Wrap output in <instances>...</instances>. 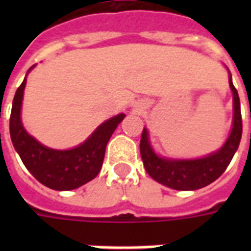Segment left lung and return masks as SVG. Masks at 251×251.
I'll return each instance as SVG.
<instances>
[{"mask_svg":"<svg viewBox=\"0 0 251 251\" xmlns=\"http://www.w3.org/2000/svg\"><path fill=\"white\" fill-rule=\"evenodd\" d=\"M230 88L234 100L232 129L225 145L203 158L194 160H172L157 156L149 144L148 130H142L140 152L148 175L157 183L177 191H194L211 184L221 176L237 152L242 137V117L241 103L237 88L234 87L230 75Z\"/></svg>","mask_w":251,"mask_h":251,"instance_id":"obj_1","label":"left lung"}]
</instances>
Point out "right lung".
I'll use <instances>...</instances> for the list:
<instances>
[{"label":"right lung","mask_w":251,"mask_h":251,"mask_svg":"<svg viewBox=\"0 0 251 251\" xmlns=\"http://www.w3.org/2000/svg\"><path fill=\"white\" fill-rule=\"evenodd\" d=\"M35 66L29 68V71ZM28 71V72H29ZM26 84L25 77L17 88L10 113V138L26 169L41 184L56 191H70L93 180L102 168L106 145L125 114L104 121L79 147L56 151L44 147L29 136L21 122V103Z\"/></svg>","instance_id":"right-lung-1"}]
</instances>
